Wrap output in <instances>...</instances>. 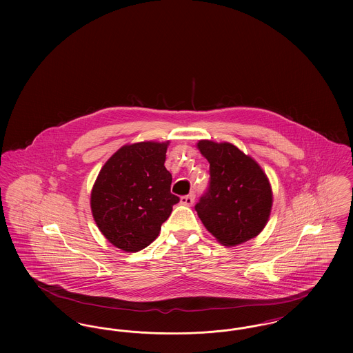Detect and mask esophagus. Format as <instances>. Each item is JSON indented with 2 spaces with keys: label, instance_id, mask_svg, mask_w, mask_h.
Returning <instances> with one entry per match:
<instances>
[{
  "label": "esophagus",
  "instance_id": "obj_1",
  "mask_svg": "<svg viewBox=\"0 0 353 353\" xmlns=\"http://www.w3.org/2000/svg\"><path fill=\"white\" fill-rule=\"evenodd\" d=\"M180 202H181L183 205H186V206L193 205V202H194V194H193V193H190V194L183 196V197L180 199Z\"/></svg>",
  "mask_w": 353,
  "mask_h": 353
}]
</instances>
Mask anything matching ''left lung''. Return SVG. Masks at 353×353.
Instances as JSON below:
<instances>
[{
  "mask_svg": "<svg viewBox=\"0 0 353 353\" xmlns=\"http://www.w3.org/2000/svg\"><path fill=\"white\" fill-rule=\"evenodd\" d=\"M209 161V186L194 209L203 226L225 246L259 234L269 219L272 193L262 168L230 143L201 140Z\"/></svg>",
  "mask_w": 353,
  "mask_h": 353,
  "instance_id": "8db88e82",
  "label": "left lung"
}]
</instances>
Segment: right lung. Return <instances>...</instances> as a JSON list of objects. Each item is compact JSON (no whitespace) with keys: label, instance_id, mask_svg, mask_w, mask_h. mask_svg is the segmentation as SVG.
Instances as JSON below:
<instances>
[{"label":"right lung","instance_id":"obj_1","mask_svg":"<svg viewBox=\"0 0 353 353\" xmlns=\"http://www.w3.org/2000/svg\"><path fill=\"white\" fill-rule=\"evenodd\" d=\"M168 143L124 145L103 165L91 192V210L103 235L136 252L157 238L173 205L172 174L164 167Z\"/></svg>","mask_w":353,"mask_h":353}]
</instances>
